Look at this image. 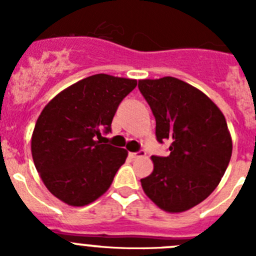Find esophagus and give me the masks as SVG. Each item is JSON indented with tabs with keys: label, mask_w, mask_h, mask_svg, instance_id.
Returning a JSON list of instances; mask_svg holds the SVG:
<instances>
[{
	"label": "esophagus",
	"mask_w": 256,
	"mask_h": 256,
	"mask_svg": "<svg viewBox=\"0 0 256 256\" xmlns=\"http://www.w3.org/2000/svg\"><path fill=\"white\" fill-rule=\"evenodd\" d=\"M130 156L132 159H140V158H144V156H146V152H144V150H141L138 151V152H130Z\"/></svg>",
	"instance_id": "esophagus-1"
}]
</instances>
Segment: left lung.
Wrapping results in <instances>:
<instances>
[{"label":"left lung","mask_w":256,"mask_h":256,"mask_svg":"<svg viewBox=\"0 0 256 256\" xmlns=\"http://www.w3.org/2000/svg\"><path fill=\"white\" fill-rule=\"evenodd\" d=\"M138 88L155 116L156 138L170 142L169 156H151L154 170L141 186L164 212H187L224 176L232 155L226 118L204 92L174 76L141 79Z\"/></svg>","instance_id":"8db88e82"}]
</instances>
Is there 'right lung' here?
I'll use <instances>...</instances> for the list:
<instances>
[{"mask_svg":"<svg viewBox=\"0 0 256 256\" xmlns=\"http://www.w3.org/2000/svg\"><path fill=\"white\" fill-rule=\"evenodd\" d=\"M136 86V79L94 74L44 106L32 134V156L42 182L58 200L84 206L112 186L128 151L102 144L101 132L110 130L118 106Z\"/></svg>","mask_w":256,"mask_h":256,"instance_id":"1","label":"right lung"}]
</instances>
